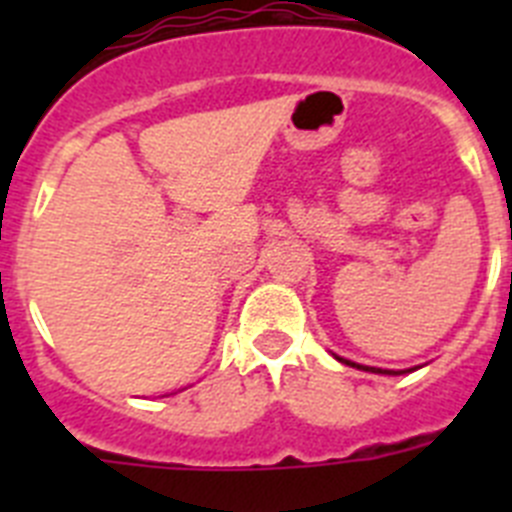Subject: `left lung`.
Returning a JSON list of instances; mask_svg holds the SVG:
<instances>
[{"instance_id":"1","label":"left lung","mask_w":512,"mask_h":512,"mask_svg":"<svg viewBox=\"0 0 512 512\" xmlns=\"http://www.w3.org/2000/svg\"><path fill=\"white\" fill-rule=\"evenodd\" d=\"M338 361H343V364H348V366H356V369H364V372H382V369H374V366H359V364H354V361H346V359H338ZM382 374H395V372H382Z\"/></svg>"}]
</instances>
